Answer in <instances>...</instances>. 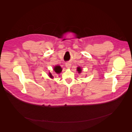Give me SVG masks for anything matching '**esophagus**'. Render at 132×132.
<instances>
[{
	"mask_svg": "<svg viewBox=\"0 0 132 132\" xmlns=\"http://www.w3.org/2000/svg\"><path fill=\"white\" fill-rule=\"evenodd\" d=\"M65 66L67 68H70L71 67V64L70 63H69V62H67V63H66L65 64Z\"/></svg>",
	"mask_w": 132,
	"mask_h": 132,
	"instance_id": "obj_1",
	"label": "esophagus"
}]
</instances>
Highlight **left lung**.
Returning <instances> with one entry per match:
<instances>
[{
	"mask_svg": "<svg viewBox=\"0 0 132 132\" xmlns=\"http://www.w3.org/2000/svg\"><path fill=\"white\" fill-rule=\"evenodd\" d=\"M77 71L79 72V73H80L81 72V68H80V67H78Z\"/></svg>",
	"mask_w": 132,
	"mask_h": 132,
	"instance_id": "obj_1",
	"label": "left lung"
}]
</instances>
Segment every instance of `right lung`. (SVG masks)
I'll use <instances>...</instances> for the list:
<instances>
[{"label":"right lung","mask_w":132,"mask_h":132,"mask_svg":"<svg viewBox=\"0 0 132 132\" xmlns=\"http://www.w3.org/2000/svg\"><path fill=\"white\" fill-rule=\"evenodd\" d=\"M54 71L55 72V73H57V74H58V73H60L61 72L62 68L60 67V66H56L54 68ZM49 77L51 78H53V76L52 75V74L50 73H49Z\"/></svg>","instance_id":"add662e5"}]
</instances>
